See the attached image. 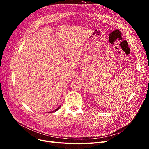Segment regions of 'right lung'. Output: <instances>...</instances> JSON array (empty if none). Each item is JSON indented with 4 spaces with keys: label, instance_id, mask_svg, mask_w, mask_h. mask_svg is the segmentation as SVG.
Segmentation results:
<instances>
[{
    "label": "right lung",
    "instance_id": "add662e5",
    "mask_svg": "<svg viewBox=\"0 0 149 149\" xmlns=\"http://www.w3.org/2000/svg\"><path fill=\"white\" fill-rule=\"evenodd\" d=\"M60 107H61V106H60V107H58V108H57V109H55V111H54V112H55V111H58V109H60ZM52 112H53V111H52Z\"/></svg>",
    "mask_w": 149,
    "mask_h": 149
}]
</instances>
